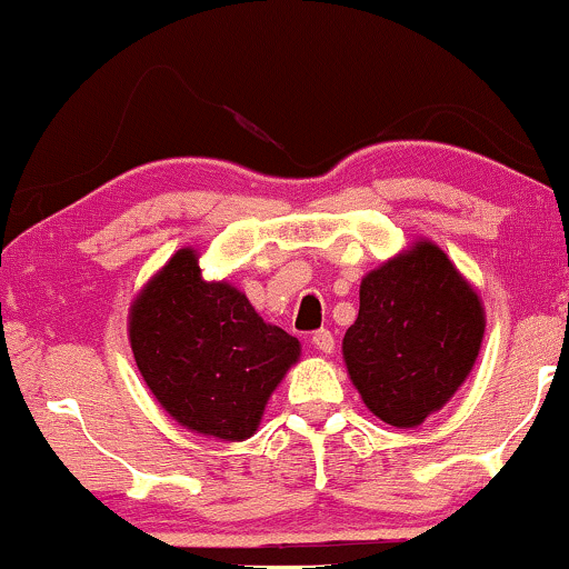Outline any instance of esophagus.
<instances>
[{"mask_svg":"<svg viewBox=\"0 0 569 569\" xmlns=\"http://www.w3.org/2000/svg\"><path fill=\"white\" fill-rule=\"evenodd\" d=\"M312 345H316V350L326 352V356H331L335 352V335H331L329 329H321L312 335Z\"/></svg>","mask_w":569,"mask_h":569,"instance_id":"obj_1","label":"esophagus"}]
</instances>
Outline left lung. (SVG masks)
Returning a JSON list of instances; mask_svg holds the SVG:
<instances>
[{
  "instance_id": "left-lung-1",
  "label": "left lung",
  "mask_w": 569,
  "mask_h": 569,
  "mask_svg": "<svg viewBox=\"0 0 569 569\" xmlns=\"http://www.w3.org/2000/svg\"><path fill=\"white\" fill-rule=\"evenodd\" d=\"M361 307L342 339L363 403L393 428H417L471 375L485 305L433 240H415L361 280Z\"/></svg>"
}]
</instances>
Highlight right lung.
I'll use <instances>...</instances> for the list:
<instances>
[{
  "label": "right lung",
  "instance_id": "add662e5",
  "mask_svg": "<svg viewBox=\"0 0 569 569\" xmlns=\"http://www.w3.org/2000/svg\"><path fill=\"white\" fill-rule=\"evenodd\" d=\"M198 259L194 248H179L136 293L130 350L147 388L179 426L243 441L257 433L302 345L264 323L232 283L202 278Z\"/></svg>",
  "mask_w": 569,
  "mask_h": 569
}]
</instances>
